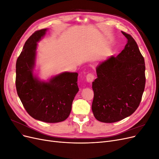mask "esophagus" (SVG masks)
Returning a JSON list of instances; mask_svg holds the SVG:
<instances>
[{
  "mask_svg": "<svg viewBox=\"0 0 159 159\" xmlns=\"http://www.w3.org/2000/svg\"><path fill=\"white\" fill-rule=\"evenodd\" d=\"M94 78H95V76L93 74H88L87 76H86V81H87L88 83H91L93 81Z\"/></svg>",
  "mask_w": 159,
  "mask_h": 159,
  "instance_id": "esophagus-1",
  "label": "esophagus"
}]
</instances>
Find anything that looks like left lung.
<instances>
[{
  "mask_svg": "<svg viewBox=\"0 0 159 159\" xmlns=\"http://www.w3.org/2000/svg\"><path fill=\"white\" fill-rule=\"evenodd\" d=\"M127 38L125 48L96 68L98 78L92 83L94 97L91 109L94 117L103 123H115L135 111L145 86V64L133 38Z\"/></svg>",
  "mask_w": 159,
  "mask_h": 159,
  "instance_id": "8db88e82",
  "label": "left lung"
}]
</instances>
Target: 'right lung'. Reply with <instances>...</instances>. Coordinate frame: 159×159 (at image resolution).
I'll return each mask as SVG.
<instances>
[{"mask_svg":"<svg viewBox=\"0 0 159 159\" xmlns=\"http://www.w3.org/2000/svg\"><path fill=\"white\" fill-rule=\"evenodd\" d=\"M47 28L36 31L26 40L16 64V88L24 107L32 117L46 123L64 121L69 117L78 92V74L62 72L48 81L34 74L38 43Z\"/></svg>","mask_w":159,"mask_h":159,"instance_id":"obj_1","label":"right lung"}]
</instances>
